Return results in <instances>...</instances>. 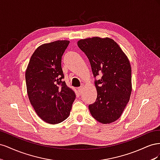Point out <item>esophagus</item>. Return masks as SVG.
<instances>
[{
	"label": "esophagus",
	"instance_id": "esophagus-1",
	"mask_svg": "<svg viewBox=\"0 0 160 160\" xmlns=\"http://www.w3.org/2000/svg\"><path fill=\"white\" fill-rule=\"evenodd\" d=\"M83 86H81L79 88H77V90H78V92L79 94H81L82 92H83Z\"/></svg>",
	"mask_w": 160,
	"mask_h": 160
}]
</instances>
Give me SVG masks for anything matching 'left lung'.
I'll use <instances>...</instances> for the list:
<instances>
[{
  "instance_id": "obj_1",
  "label": "left lung",
  "mask_w": 160,
  "mask_h": 160,
  "mask_svg": "<svg viewBox=\"0 0 160 160\" xmlns=\"http://www.w3.org/2000/svg\"><path fill=\"white\" fill-rule=\"evenodd\" d=\"M79 49L89 60L98 91L95 102L89 105L91 115L99 122H115L129 102L132 90V68L128 57L118 43L110 38L98 37L81 39Z\"/></svg>"
}]
</instances>
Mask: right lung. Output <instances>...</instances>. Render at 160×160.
<instances>
[{"label":"right lung","mask_w":160,"mask_h":160,"mask_svg":"<svg viewBox=\"0 0 160 160\" xmlns=\"http://www.w3.org/2000/svg\"><path fill=\"white\" fill-rule=\"evenodd\" d=\"M69 41H56L38 47L32 55L25 72L31 104L38 117L50 124L69 117L75 93L62 81L61 58Z\"/></svg>","instance_id":"right-lung-1"}]
</instances>
